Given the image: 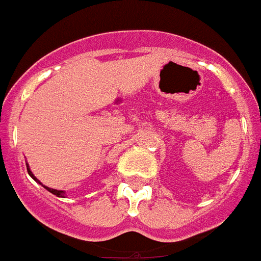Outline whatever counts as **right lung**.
<instances>
[{
	"label": "right lung",
	"instance_id": "add662e5",
	"mask_svg": "<svg viewBox=\"0 0 261 261\" xmlns=\"http://www.w3.org/2000/svg\"><path fill=\"white\" fill-rule=\"evenodd\" d=\"M27 170H28V174L31 175V176H32V178L35 179V180H36L37 183H40V185H41V182H40V180H39V179H37L36 176H35V175L32 174V171H31V168H29V166H28V164H27ZM41 186L44 187V189H47L48 191H49V193H52V194H54V195H56V197H64V191H62V190H55V189H51V187H47V186H44V185H41Z\"/></svg>",
	"mask_w": 261,
	"mask_h": 261
}]
</instances>
